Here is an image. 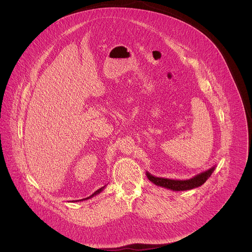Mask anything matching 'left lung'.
<instances>
[{"label":"left lung","mask_w":252,"mask_h":252,"mask_svg":"<svg viewBox=\"0 0 252 252\" xmlns=\"http://www.w3.org/2000/svg\"><path fill=\"white\" fill-rule=\"evenodd\" d=\"M214 169H215V166H212L209 169L202 171L189 179H169V178H163V177H157L151 174L149 171H147V176L156 186L165 188L173 191H183V190H189L192 189H196L202 186L207 181V178L210 177Z\"/></svg>","instance_id":"obj_1"}]
</instances>
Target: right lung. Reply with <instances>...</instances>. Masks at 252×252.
Returning a JSON list of instances; mask_svg holds the SVG:
<instances>
[{"instance_id": "add662e5", "label": "right lung", "mask_w": 252, "mask_h": 252, "mask_svg": "<svg viewBox=\"0 0 252 252\" xmlns=\"http://www.w3.org/2000/svg\"><path fill=\"white\" fill-rule=\"evenodd\" d=\"M105 188V186L104 187H102V188H100V189H98L97 190H95L92 195H90L89 197H87V198H84V199H80V200H73V201H82V200H87V199H90V198H92V197H94V195H96V194H98V193H100L102 190H103V189Z\"/></svg>"}]
</instances>
